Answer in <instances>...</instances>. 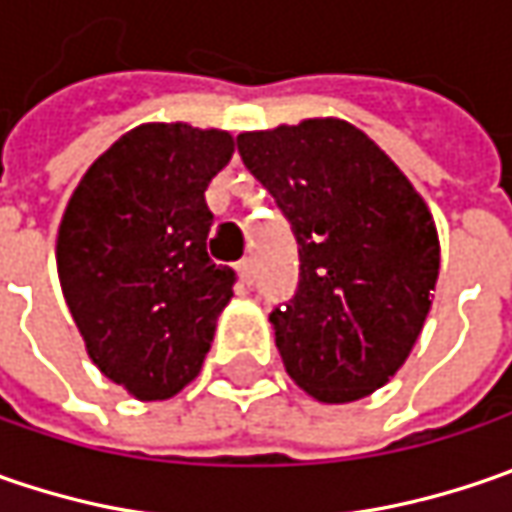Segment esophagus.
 I'll use <instances>...</instances> for the list:
<instances>
[{
	"label": "esophagus",
	"instance_id": "obj_1",
	"mask_svg": "<svg viewBox=\"0 0 512 512\" xmlns=\"http://www.w3.org/2000/svg\"><path fill=\"white\" fill-rule=\"evenodd\" d=\"M237 272H240V280H243L246 286H252V283H255V260H252V257H243V260L237 263Z\"/></svg>",
	"mask_w": 512,
	"mask_h": 512
}]
</instances>
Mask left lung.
I'll return each mask as SVG.
<instances>
[{
	"instance_id": "obj_1",
	"label": "left lung",
	"mask_w": 512,
	"mask_h": 512,
	"mask_svg": "<svg viewBox=\"0 0 512 512\" xmlns=\"http://www.w3.org/2000/svg\"><path fill=\"white\" fill-rule=\"evenodd\" d=\"M237 151L298 240V292L269 315L289 378L323 404L384 387L433 306L441 249L424 197L335 117L243 131Z\"/></svg>"
}]
</instances>
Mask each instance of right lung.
Here are the masks:
<instances>
[{
    "mask_svg": "<svg viewBox=\"0 0 512 512\" xmlns=\"http://www.w3.org/2000/svg\"><path fill=\"white\" fill-rule=\"evenodd\" d=\"M234 137L186 123L131 128L71 194L56 272L88 358L137 401H166L197 378L234 272L206 252V189Z\"/></svg>",
    "mask_w": 512,
    "mask_h": 512,
    "instance_id": "add662e5",
    "label": "right lung"
}]
</instances>
